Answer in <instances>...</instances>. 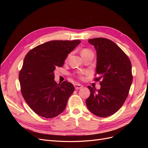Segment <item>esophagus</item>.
<instances>
[{
  "instance_id": "esophagus-1",
  "label": "esophagus",
  "mask_w": 148,
  "mask_h": 148,
  "mask_svg": "<svg viewBox=\"0 0 148 148\" xmlns=\"http://www.w3.org/2000/svg\"><path fill=\"white\" fill-rule=\"evenodd\" d=\"M74 86H75V89H79L82 88L83 87L82 85L79 84V83H75V84H74Z\"/></svg>"
}]
</instances>
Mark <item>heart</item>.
<instances>
[{"instance_id":"obj_1","label":"heart","mask_w":148,"mask_h":148,"mask_svg":"<svg viewBox=\"0 0 148 148\" xmlns=\"http://www.w3.org/2000/svg\"><path fill=\"white\" fill-rule=\"evenodd\" d=\"M92 52L89 50V49H82V51H81V54H82V56H83L84 55H85V54H87V53H91Z\"/></svg>"}]
</instances>
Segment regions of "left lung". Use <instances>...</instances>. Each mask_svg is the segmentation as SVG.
Returning <instances> with one entry per match:
<instances>
[{"label": "left lung", "instance_id": "1", "mask_svg": "<svg viewBox=\"0 0 148 148\" xmlns=\"http://www.w3.org/2000/svg\"><path fill=\"white\" fill-rule=\"evenodd\" d=\"M97 53L96 73L101 89L88 86L90 96L86 104L90 112L100 117L113 115L122 107L128 95L133 81L132 64L128 56L111 40L90 39Z\"/></svg>", "mask_w": 148, "mask_h": 148}]
</instances>
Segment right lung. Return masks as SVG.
I'll return each instance as SVG.
<instances>
[{
	"label": "right lung",
	"instance_id": "add662e5",
	"mask_svg": "<svg viewBox=\"0 0 148 148\" xmlns=\"http://www.w3.org/2000/svg\"><path fill=\"white\" fill-rule=\"evenodd\" d=\"M80 42L79 40L49 41L26 55L19 73L21 92L29 107L38 115L53 118L65 110L75 88L67 81L57 84L53 71L57 66L64 65L69 53Z\"/></svg>",
	"mask_w": 148,
	"mask_h": 148
}]
</instances>
